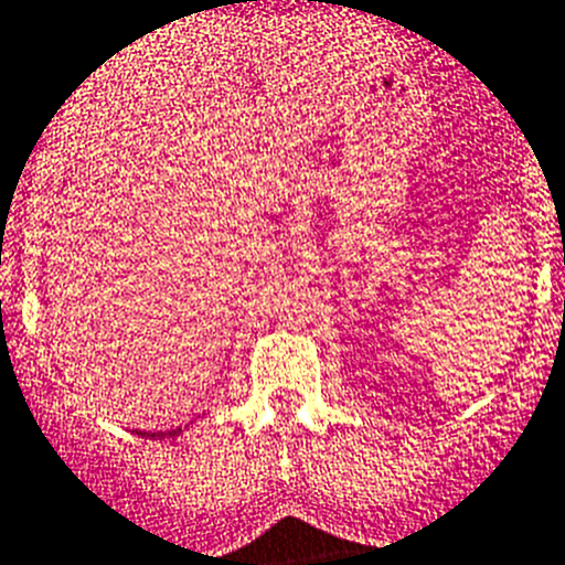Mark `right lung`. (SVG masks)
I'll use <instances>...</instances> for the list:
<instances>
[{"instance_id":"right-lung-1","label":"right lung","mask_w":565,"mask_h":565,"mask_svg":"<svg viewBox=\"0 0 565 565\" xmlns=\"http://www.w3.org/2000/svg\"><path fill=\"white\" fill-rule=\"evenodd\" d=\"M153 438H164V431H153Z\"/></svg>"}]
</instances>
